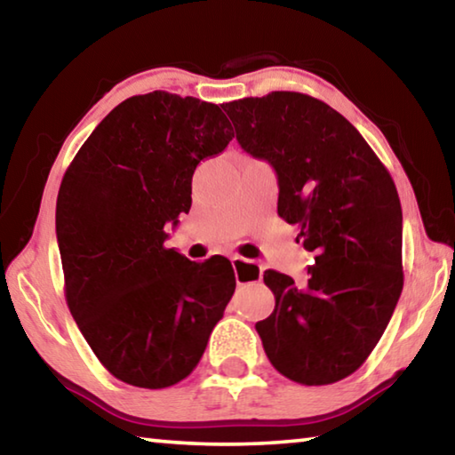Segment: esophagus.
<instances>
[{
    "label": "esophagus",
    "instance_id": "1",
    "mask_svg": "<svg viewBox=\"0 0 455 455\" xmlns=\"http://www.w3.org/2000/svg\"><path fill=\"white\" fill-rule=\"evenodd\" d=\"M230 263H233L238 284H255L260 281V276H263V268H260V265L252 263V260H246L235 255L230 257Z\"/></svg>",
    "mask_w": 455,
    "mask_h": 455
}]
</instances>
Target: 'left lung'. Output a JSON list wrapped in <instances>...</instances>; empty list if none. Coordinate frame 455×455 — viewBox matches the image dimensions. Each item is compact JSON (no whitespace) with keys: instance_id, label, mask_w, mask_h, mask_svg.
I'll use <instances>...</instances> for the list:
<instances>
[{"instance_id":"left-lung-1","label":"left lung","mask_w":455,"mask_h":455,"mask_svg":"<svg viewBox=\"0 0 455 455\" xmlns=\"http://www.w3.org/2000/svg\"><path fill=\"white\" fill-rule=\"evenodd\" d=\"M236 140L279 182V217L315 252L309 281L265 271L275 311L257 323L268 361L303 385H329L363 365L403 289L402 204L387 168L357 128L299 92L222 104Z\"/></svg>"}]
</instances>
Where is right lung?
I'll list each match as a JSON object with an SVG mask.
<instances>
[{
	"label": "right lung",
	"mask_w": 455,
	"mask_h": 455,
	"mask_svg": "<svg viewBox=\"0 0 455 455\" xmlns=\"http://www.w3.org/2000/svg\"><path fill=\"white\" fill-rule=\"evenodd\" d=\"M233 136L217 104L156 90L114 108L64 174L56 235L66 301L120 381H182L233 297L228 259L195 263L164 246L168 222L190 211L198 163Z\"/></svg>",
	"instance_id": "add662e5"
}]
</instances>
